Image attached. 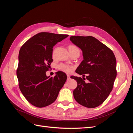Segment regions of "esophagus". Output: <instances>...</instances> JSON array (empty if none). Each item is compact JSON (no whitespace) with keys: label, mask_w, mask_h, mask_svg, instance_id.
<instances>
[{"label":"esophagus","mask_w":133,"mask_h":133,"mask_svg":"<svg viewBox=\"0 0 133 133\" xmlns=\"http://www.w3.org/2000/svg\"><path fill=\"white\" fill-rule=\"evenodd\" d=\"M70 79V76H69V75H67V80H69Z\"/></svg>","instance_id":"34e87169"}]
</instances>
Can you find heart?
Listing matches in <instances>:
<instances>
[{
	"label": "heart",
	"mask_w": 133,
	"mask_h": 133,
	"mask_svg": "<svg viewBox=\"0 0 133 133\" xmlns=\"http://www.w3.org/2000/svg\"><path fill=\"white\" fill-rule=\"evenodd\" d=\"M69 52L77 51V50L79 51L78 48L76 47L75 45H71L69 46ZM58 67H59V69L60 70H62L66 73H70V72L71 71L72 69H73V67H72L71 66L68 65V64H63V63L60 64Z\"/></svg>",
	"instance_id": "heart-1"
}]
</instances>
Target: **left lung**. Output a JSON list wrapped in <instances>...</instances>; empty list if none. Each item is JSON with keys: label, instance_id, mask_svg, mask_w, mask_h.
Instances as JSON below:
<instances>
[{"label": "left lung", "instance_id": "8db88e82", "mask_svg": "<svg viewBox=\"0 0 133 133\" xmlns=\"http://www.w3.org/2000/svg\"><path fill=\"white\" fill-rule=\"evenodd\" d=\"M70 41L82 50L83 60L75 72L85 78L71 76L77 82L73 91L74 99L89 108L97 107L108 97L116 76V60L113 52L91 36H72Z\"/></svg>", "mask_w": 133, "mask_h": 133}]
</instances>
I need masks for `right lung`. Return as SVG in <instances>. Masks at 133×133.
I'll use <instances>...</instances> for the list:
<instances>
[{
	"mask_svg": "<svg viewBox=\"0 0 133 133\" xmlns=\"http://www.w3.org/2000/svg\"><path fill=\"white\" fill-rule=\"evenodd\" d=\"M68 37L42 32L34 35L21 47L19 53L17 75L19 87L25 99L32 105L45 107L54 103L67 76L58 71L54 78L47 76L53 62V48Z\"/></svg>",
	"mask_w": 133,
	"mask_h": 133,
	"instance_id": "right-lung-1",
	"label": "right lung"
}]
</instances>
